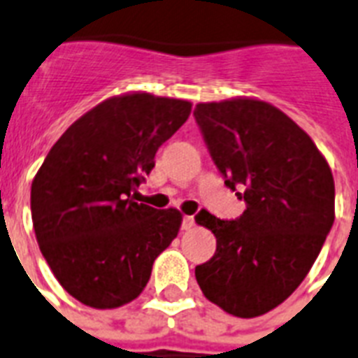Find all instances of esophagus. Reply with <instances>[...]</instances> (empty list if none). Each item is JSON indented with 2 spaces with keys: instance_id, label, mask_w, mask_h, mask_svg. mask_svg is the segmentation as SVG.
Returning <instances> with one entry per match:
<instances>
[{
  "instance_id": "1",
  "label": "esophagus",
  "mask_w": 358,
  "mask_h": 358,
  "mask_svg": "<svg viewBox=\"0 0 358 358\" xmlns=\"http://www.w3.org/2000/svg\"><path fill=\"white\" fill-rule=\"evenodd\" d=\"M192 227H194V216H185V218H182V229H185V231H190Z\"/></svg>"
}]
</instances>
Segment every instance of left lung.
<instances>
[{
  "instance_id": "1",
  "label": "left lung",
  "mask_w": 358,
  "mask_h": 358,
  "mask_svg": "<svg viewBox=\"0 0 358 358\" xmlns=\"http://www.w3.org/2000/svg\"><path fill=\"white\" fill-rule=\"evenodd\" d=\"M196 122L225 185L248 208L225 222L196 216L216 236V253L196 266L208 301L238 318L281 305L320 255L334 222L329 162L292 118L255 98L197 103Z\"/></svg>"
}]
</instances>
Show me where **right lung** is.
I'll return each mask as SVG.
<instances>
[{"instance_id": "obj_1", "label": "right lung", "mask_w": 358, "mask_h": 358, "mask_svg": "<svg viewBox=\"0 0 358 358\" xmlns=\"http://www.w3.org/2000/svg\"><path fill=\"white\" fill-rule=\"evenodd\" d=\"M192 103L148 92L105 99L57 140L31 185L36 242L66 292L92 308L142 294L153 262L181 229L177 208L136 203L131 192Z\"/></svg>"}]
</instances>
